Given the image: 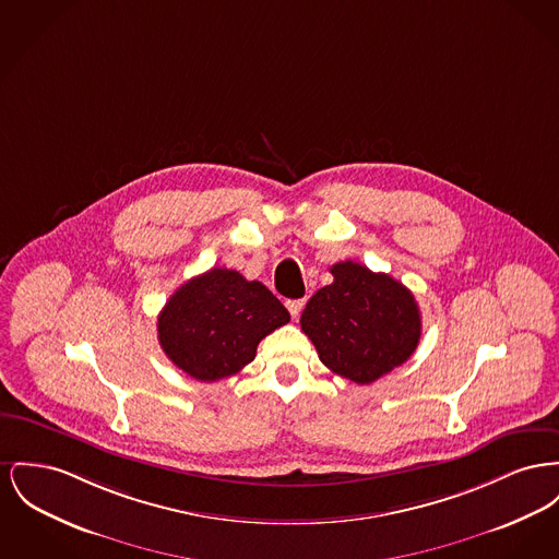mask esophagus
Instances as JSON below:
<instances>
[{
  "instance_id": "1",
  "label": "esophagus",
  "mask_w": 559,
  "mask_h": 559,
  "mask_svg": "<svg viewBox=\"0 0 559 559\" xmlns=\"http://www.w3.org/2000/svg\"><path fill=\"white\" fill-rule=\"evenodd\" d=\"M304 304H306V299H289V301H287V310L292 312V317H294V319L299 317V312H301Z\"/></svg>"
}]
</instances>
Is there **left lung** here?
<instances>
[{
  "label": "left lung",
  "instance_id": "8db88e82",
  "mask_svg": "<svg viewBox=\"0 0 559 559\" xmlns=\"http://www.w3.org/2000/svg\"><path fill=\"white\" fill-rule=\"evenodd\" d=\"M329 270L333 283L310 297L299 323L333 373L371 384L414 355L423 331L416 297L361 263Z\"/></svg>",
  "mask_w": 559,
  "mask_h": 559
}]
</instances>
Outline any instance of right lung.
I'll use <instances>...</instances> for the list:
<instances>
[{
	"label": "right lung",
	"mask_w": 559,
	"mask_h": 559,
	"mask_svg": "<svg viewBox=\"0 0 559 559\" xmlns=\"http://www.w3.org/2000/svg\"><path fill=\"white\" fill-rule=\"evenodd\" d=\"M292 321L287 308L260 281L213 267L183 283L158 317L166 357L200 382L238 373L258 344Z\"/></svg>",
	"instance_id": "1"
}]
</instances>
